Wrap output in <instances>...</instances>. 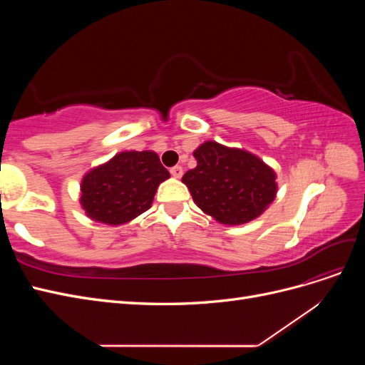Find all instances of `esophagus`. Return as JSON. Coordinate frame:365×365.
Segmentation results:
<instances>
[{
    "mask_svg": "<svg viewBox=\"0 0 365 365\" xmlns=\"http://www.w3.org/2000/svg\"><path fill=\"white\" fill-rule=\"evenodd\" d=\"M170 173H172L173 178H181V176H182V168H181V165H175V168L170 169Z\"/></svg>",
    "mask_w": 365,
    "mask_h": 365,
    "instance_id": "1",
    "label": "esophagus"
}]
</instances>
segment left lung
<instances>
[{
	"label": "left lung",
	"mask_w": 365,
	"mask_h": 365,
	"mask_svg": "<svg viewBox=\"0 0 365 365\" xmlns=\"http://www.w3.org/2000/svg\"><path fill=\"white\" fill-rule=\"evenodd\" d=\"M196 168L182 182L195 204L222 225H242L259 217L277 195V173L254 153L208 140L193 152Z\"/></svg>",
	"instance_id": "left-lung-1"
}]
</instances>
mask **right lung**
<instances>
[{"label": "right lung", "mask_w": 365, "mask_h": 365, "mask_svg": "<svg viewBox=\"0 0 365 365\" xmlns=\"http://www.w3.org/2000/svg\"><path fill=\"white\" fill-rule=\"evenodd\" d=\"M170 173L153 150H125L88 170L81 182L85 215L105 225H123L152 207Z\"/></svg>", "instance_id": "right-lung-1"}]
</instances>
